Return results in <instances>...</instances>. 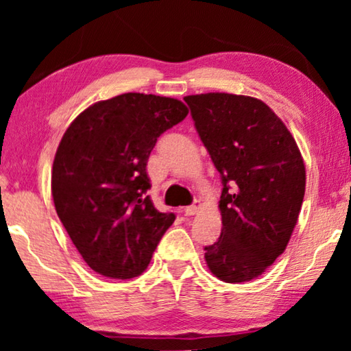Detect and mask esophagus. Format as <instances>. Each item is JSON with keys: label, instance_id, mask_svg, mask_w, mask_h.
<instances>
[{"label": "esophagus", "instance_id": "obj_1", "mask_svg": "<svg viewBox=\"0 0 351 351\" xmlns=\"http://www.w3.org/2000/svg\"><path fill=\"white\" fill-rule=\"evenodd\" d=\"M199 208H201V201L195 199L193 204L189 206V208H185V215H195L199 210Z\"/></svg>", "mask_w": 351, "mask_h": 351}]
</instances>
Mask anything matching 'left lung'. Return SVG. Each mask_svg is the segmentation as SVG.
<instances>
[{"label":"left lung","instance_id":"1","mask_svg":"<svg viewBox=\"0 0 351 351\" xmlns=\"http://www.w3.org/2000/svg\"><path fill=\"white\" fill-rule=\"evenodd\" d=\"M191 118L222 177V233L204 247L214 276H261L289 243L305 195L299 147L275 112L249 95H186Z\"/></svg>","mask_w":351,"mask_h":351}]
</instances>
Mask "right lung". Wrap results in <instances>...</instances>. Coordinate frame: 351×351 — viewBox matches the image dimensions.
<instances>
[{
	"label": "right lung",
	"instance_id": "add662e5",
	"mask_svg": "<svg viewBox=\"0 0 351 351\" xmlns=\"http://www.w3.org/2000/svg\"><path fill=\"white\" fill-rule=\"evenodd\" d=\"M186 114L177 99L128 93L90 105L62 137L52 198L71 241L99 275H141L176 220L147 195V161L158 137Z\"/></svg>",
	"mask_w": 351,
	"mask_h": 351
}]
</instances>
